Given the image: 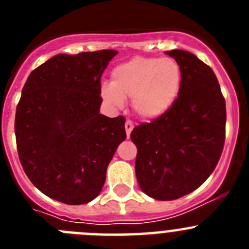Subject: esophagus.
Listing matches in <instances>:
<instances>
[{"mask_svg":"<svg viewBox=\"0 0 249 249\" xmlns=\"http://www.w3.org/2000/svg\"><path fill=\"white\" fill-rule=\"evenodd\" d=\"M124 128H126L127 137H129L132 129H133V122H132V121H129V120H127L126 123H124Z\"/></svg>","mask_w":249,"mask_h":249,"instance_id":"obj_1","label":"esophagus"}]
</instances>
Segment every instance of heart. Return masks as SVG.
<instances>
[{
  "mask_svg": "<svg viewBox=\"0 0 249 249\" xmlns=\"http://www.w3.org/2000/svg\"><path fill=\"white\" fill-rule=\"evenodd\" d=\"M182 68L172 57H133L112 70L111 83L101 86V97L113 107H122L132 97L136 113L155 120L166 113L177 100Z\"/></svg>",
  "mask_w": 249,
  "mask_h": 249,
  "instance_id": "obj_1",
  "label": "heart"
}]
</instances>
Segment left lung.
<instances>
[{"label": "left lung", "instance_id": "8db88e82", "mask_svg": "<svg viewBox=\"0 0 249 249\" xmlns=\"http://www.w3.org/2000/svg\"><path fill=\"white\" fill-rule=\"evenodd\" d=\"M166 53L182 68L179 94L166 113L131 132L138 184L158 201L197 190L214 171L226 140V101L212 68L188 51Z\"/></svg>", "mask_w": 249, "mask_h": 249}]
</instances>
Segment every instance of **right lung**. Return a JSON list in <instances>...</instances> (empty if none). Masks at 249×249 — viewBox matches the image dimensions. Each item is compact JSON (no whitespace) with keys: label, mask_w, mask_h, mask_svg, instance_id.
Returning <instances> with one entry per match:
<instances>
[{"label":"right lung","mask_w":249,"mask_h":249,"mask_svg":"<svg viewBox=\"0 0 249 249\" xmlns=\"http://www.w3.org/2000/svg\"><path fill=\"white\" fill-rule=\"evenodd\" d=\"M117 53L57 54L23 86L15 118L18 157L30 181L56 201L85 204L96 198L126 140L124 117L100 113L101 76Z\"/></svg>","instance_id":"add662e5"}]
</instances>
